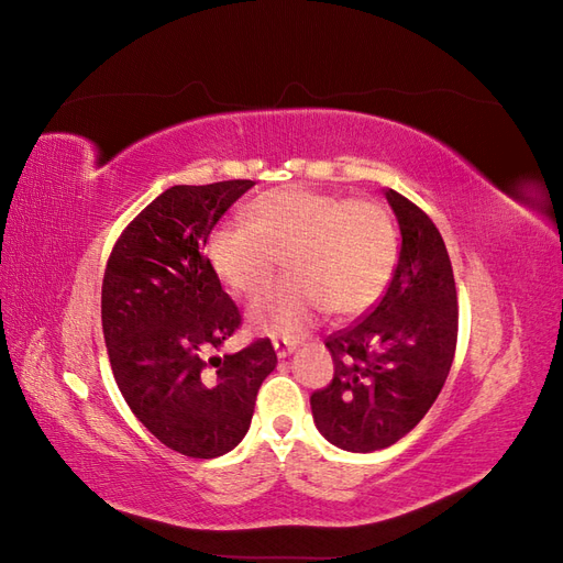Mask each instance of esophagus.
<instances>
[{
  "instance_id": "34e87169",
  "label": "esophagus",
  "mask_w": 563,
  "mask_h": 563,
  "mask_svg": "<svg viewBox=\"0 0 563 563\" xmlns=\"http://www.w3.org/2000/svg\"><path fill=\"white\" fill-rule=\"evenodd\" d=\"M272 345H275L277 356H286L296 350V340H288V338H275L272 340Z\"/></svg>"
}]
</instances>
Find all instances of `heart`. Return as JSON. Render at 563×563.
<instances>
[{
	"instance_id": "1",
	"label": "heart",
	"mask_w": 563,
	"mask_h": 563,
	"mask_svg": "<svg viewBox=\"0 0 563 563\" xmlns=\"http://www.w3.org/2000/svg\"><path fill=\"white\" fill-rule=\"evenodd\" d=\"M207 253L216 277L246 300L286 261L291 279L253 302L251 321L267 333H300L323 312L360 317L383 298L397 234L376 201L284 185L249 203L246 223L218 228Z\"/></svg>"
}]
</instances>
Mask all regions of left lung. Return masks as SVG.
I'll use <instances>...</instances> for the list:
<instances>
[{
  "mask_svg": "<svg viewBox=\"0 0 563 563\" xmlns=\"http://www.w3.org/2000/svg\"><path fill=\"white\" fill-rule=\"evenodd\" d=\"M401 230L385 296L327 338L333 378L312 391L317 430L338 449L371 453L411 432L444 387L457 343V296L444 240L420 207L385 190Z\"/></svg>",
  "mask_w": 563,
  "mask_h": 563,
  "instance_id": "1",
  "label": "left lung"
}]
</instances>
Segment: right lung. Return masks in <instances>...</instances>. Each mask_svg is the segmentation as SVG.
<instances>
[{
  "instance_id": "obj_1",
  "label": "right lung",
  "mask_w": 563,
  "mask_h": 563,
  "mask_svg": "<svg viewBox=\"0 0 563 563\" xmlns=\"http://www.w3.org/2000/svg\"><path fill=\"white\" fill-rule=\"evenodd\" d=\"M253 185L168 187L119 234L106 267L100 317L117 387L164 446L190 457H218L240 444L277 366L269 338L213 354L242 327V314L203 246Z\"/></svg>"
}]
</instances>
